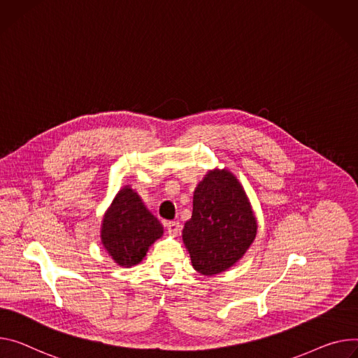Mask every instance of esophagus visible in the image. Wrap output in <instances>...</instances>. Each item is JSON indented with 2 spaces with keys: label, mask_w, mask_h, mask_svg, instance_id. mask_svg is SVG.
<instances>
[{
  "label": "esophagus",
  "mask_w": 358,
  "mask_h": 358,
  "mask_svg": "<svg viewBox=\"0 0 358 358\" xmlns=\"http://www.w3.org/2000/svg\"><path fill=\"white\" fill-rule=\"evenodd\" d=\"M166 227H167V231H169V234L170 236H173V237H176L178 233H180V222L178 221H169L167 224H166Z\"/></svg>",
  "instance_id": "esophagus-1"
}]
</instances>
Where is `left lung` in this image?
<instances>
[{
  "label": "left lung",
  "instance_id": "left-lung-1",
  "mask_svg": "<svg viewBox=\"0 0 358 358\" xmlns=\"http://www.w3.org/2000/svg\"><path fill=\"white\" fill-rule=\"evenodd\" d=\"M257 234L247 194L229 170L208 171L192 197V215L182 241L192 267L203 275L229 270L245 254Z\"/></svg>",
  "mask_w": 358,
  "mask_h": 358
}]
</instances>
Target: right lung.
<instances>
[{"mask_svg":"<svg viewBox=\"0 0 358 358\" xmlns=\"http://www.w3.org/2000/svg\"><path fill=\"white\" fill-rule=\"evenodd\" d=\"M162 233V224L147 210L138 194L125 185L104 215L101 243L118 266L131 267L141 262Z\"/></svg>","mask_w":358,"mask_h":358,"instance_id":"1","label":"right lung"}]
</instances>
